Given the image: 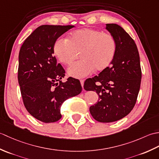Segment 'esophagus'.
<instances>
[{
    "label": "esophagus",
    "mask_w": 159,
    "mask_h": 159,
    "mask_svg": "<svg viewBox=\"0 0 159 159\" xmlns=\"http://www.w3.org/2000/svg\"><path fill=\"white\" fill-rule=\"evenodd\" d=\"M80 84H81L82 87H83V85H84V80H83V79L80 80Z\"/></svg>",
    "instance_id": "1"
}]
</instances>
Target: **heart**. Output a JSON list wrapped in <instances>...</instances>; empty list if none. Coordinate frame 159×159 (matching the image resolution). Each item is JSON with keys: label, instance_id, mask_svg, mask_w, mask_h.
I'll return each instance as SVG.
<instances>
[{"label": "heart", "instance_id": "1", "mask_svg": "<svg viewBox=\"0 0 159 159\" xmlns=\"http://www.w3.org/2000/svg\"><path fill=\"white\" fill-rule=\"evenodd\" d=\"M117 44L113 35L98 29L84 28L70 33L68 38H59L53 46V52L59 61L70 66L80 54L82 60L67 70L70 76L83 78L95 70H107L116 57Z\"/></svg>", "mask_w": 159, "mask_h": 159}]
</instances>
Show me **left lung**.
<instances>
[{"label":"left lung","instance_id":"obj_1","mask_svg":"<svg viewBox=\"0 0 159 159\" xmlns=\"http://www.w3.org/2000/svg\"><path fill=\"white\" fill-rule=\"evenodd\" d=\"M106 29L116 39L117 50L113 61L98 76L87 79V91H95L99 100L90 107L92 117L100 122H113L133 110L139 92L141 69L135 42L116 24H107Z\"/></svg>","mask_w":159,"mask_h":159}]
</instances>
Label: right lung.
Instances as JSON below:
<instances>
[{"label": "right lung", "mask_w": 159, "mask_h": 159, "mask_svg": "<svg viewBox=\"0 0 159 159\" xmlns=\"http://www.w3.org/2000/svg\"><path fill=\"white\" fill-rule=\"evenodd\" d=\"M74 26H40L20 50L18 79L24 105L33 117L44 123L59 120L64 101L82 92L79 80L70 77L61 82L65 70L53 55L56 40Z\"/></svg>", "instance_id": "right-lung-1"}]
</instances>
